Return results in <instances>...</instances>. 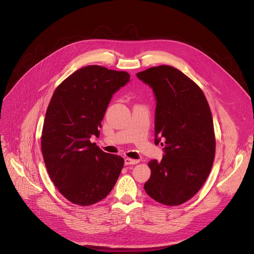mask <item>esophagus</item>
Returning a JSON list of instances; mask_svg holds the SVG:
<instances>
[{
    "mask_svg": "<svg viewBox=\"0 0 254 254\" xmlns=\"http://www.w3.org/2000/svg\"><path fill=\"white\" fill-rule=\"evenodd\" d=\"M139 162L137 161V159H132V158H128V157H126L125 158V165H136L138 164Z\"/></svg>",
    "mask_w": 254,
    "mask_h": 254,
    "instance_id": "esophagus-1",
    "label": "esophagus"
}]
</instances>
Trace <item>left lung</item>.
Returning <instances> with one entry per match:
<instances>
[{
  "label": "left lung",
  "mask_w": 254,
  "mask_h": 254,
  "mask_svg": "<svg viewBox=\"0 0 254 254\" xmlns=\"http://www.w3.org/2000/svg\"><path fill=\"white\" fill-rule=\"evenodd\" d=\"M137 77L154 92V142L165 146L162 161L148 163L151 175L144 190L158 203L181 205L202 188L214 161L209 104L202 89L171 65L153 66Z\"/></svg>",
  "instance_id": "obj_1"
}]
</instances>
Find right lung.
Masks as SVG:
<instances>
[{"instance_id": "1", "label": "right lung", "mask_w": 254, "mask_h": 254, "mask_svg": "<svg viewBox=\"0 0 254 254\" xmlns=\"http://www.w3.org/2000/svg\"><path fill=\"white\" fill-rule=\"evenodd\" d=\"M129 81V74L87 65L57 87L43 125L41 148L48 174L73 204L93 205L112 190L124 158L101 150L90 138L99 127L112 96Z\"/></svg>"}]
</instances>
